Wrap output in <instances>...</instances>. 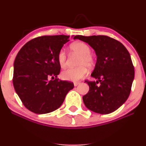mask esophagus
Segmentation results:
<instances>
[{"label": "esophagus", "instance_id": "1", "mask_svg": "<svg viewBox=\"0 0 146 146\" xmlns=\"http://www.w3.org/2000/svg\"><path fill=\"white\" fill-rule=\"evenodd\" d=\"M80 84V82H75L74 83V86H77Z\"/></svg>", "mask_w": 146, "mask_h": 146}]
</instances>
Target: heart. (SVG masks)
<instances>
[{"label": "heart", "instance_id": "heart-1", "mask_svg": "<svg viewBox=\"0 0 146 146\" xmlns=\"http://www.w3.org/2000/svg\"><path fill=\"white\" fill-rule=\"evenodd\" d=\"M70 49L75 54L80 56L78 61V67L67 68L62 72L61 78L64 80L70 82H77L82 79L87 73V68H90L94 64V58L90 54V48L88 44L83 42H75L70 46ZM58 62L61 68L66 66V56L64 50H60L58 54Z\"/></svg>", "mask_w": 146, "mask_h": 146}]
</instances>
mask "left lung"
Instances as JSON below:
<instances>
[{
	"label": "left lung",
	"instance_id": "left-lung-1",
	"mask_svg": "<svg viewBox=\"0 0 146 146\" xmlns=\"http://www.w3.org/2000/svg\"><path fill=\"white\" fill-rule=\"evenodd\" d=\"M73 39L88 43L97 56L91 77L98 80L85 81L89 90L83 96L84 104L96 113L115 111L128 99L135 78L130 53L121 42L108 36H75Z\"/></svg>",
	"mask_w": 146,
	"mask_h": 146
}]
</instances>
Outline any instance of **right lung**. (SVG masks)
Wrapping results in <instances>:
<instances>
[{"instance_id": "right-lung-1", "label": "right lung", "mask_w": 146, "mask_h": 146, "mask_svg": "<svg viewBox=\"0 0 146 146\" xmlns=\"http://www.w3.org/2000/svg\"><path fill=\"white\" fill-rule=\"evenodd\" d=\"M69 36H48L27 42L14 63L13 84L24 106L36 114L54 111L62 104L74 87L73 83L58 78L60 66L58 54Z\"/></svg>"}]
</instances>
